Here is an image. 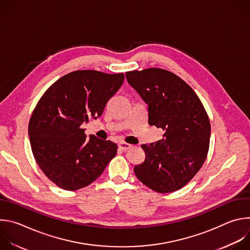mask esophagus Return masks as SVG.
Here are the masks:
<instances>
[{
	"label": "esophagus",
	"instance_id": "esophagus-1",
	"mask_svg": "<svg viewBox=\"0 0 250 250\" xmlns=\"http://www.w3.org/2000/svg\"><path fill=\"white\" fill-rule=\"evenodd\" d=\"M119 147H120V149H122V150H127V149H129L130 147H131V145H129V144H126V142H120L119 144Z\"/></svg>",
	"mask_w": 250,
	"mask_h": 250
}]
</instances>
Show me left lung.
Returning <instances> with one entry per match:
<instances>
[{
    "mask_svg": "<svg viewBox=\"0 0 250 250\" xmlns=\"http://www.w3.org/2000/svg\"><path fill=\"white\" fill-rule=\"evenodd\" d=\"M128 84L148 105V124L165 130L155 145H142L146 160L135 165L138 180L157 193L184 187L203 166L209 147L210 124L194 90L160 68L125 73Z\"/></svg>",
    "mask_w": 250,
    "mask_h": 250,
    "instance_id": "obj_1",
    "label": "left lung"
}]
</instances>
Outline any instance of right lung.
Segmentation results:
<instances>
[{"instance_id":"add662e5","label":"right lung","mask_w":250,"mask_h":250,"mask_svg":"<svg viewBox=\"0 0 250 250\" xmlns=\"http://www.w3.org/2000/svg\"><path fill=\"white\" fill-rule=\"evenodd\" d=\"M124 79L123 73L73 71L54 82L35 105L28 124L31 150L59 188L75 191L90 185L116 156V144L95 135L86 138L81 125L102 116Z\"/></svg>"}]
</instances>
